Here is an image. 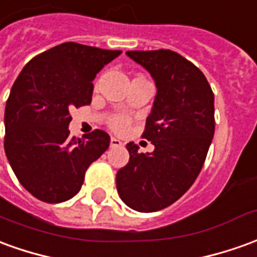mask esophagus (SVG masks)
<instances>
[{
    "label": "esophagus",
    "instance_id": "1",
    "mask_svg": "<svg viewBox=\"0 0 257 257\" xmlns=\"http://www.w3.org/2000/svg\"><path fill=\"white\" fill-rule=\"evenodd\" d=\"M123 146V143L120 141L118 139H116V137H111L110 139V147H121Z\"/></svg>",
    "mask_w": 257,
    "mask_h": 257
}]
</instances>
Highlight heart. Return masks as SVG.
I'll return each instance as SVG.
<instances>
[{
	"label": "heart",
	"instance_id": "heart-1",
	"mask_svg": "<svg viewBox=\"0 0 257 257\" xmlns=\"http://www.w3.org/2000/svg\"><path fill=\"white\" fill-rule=\"evenodd\" d=\"M110 125L111 128H114L117 132H121V130H124L125 127L128 125V118L125 117V116H116V117L111 118Z\"/></svg>",
	"mask_w": 257,
	"mask_h": 257
}]
</instances>
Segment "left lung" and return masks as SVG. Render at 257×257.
<instances>
[{"label":"left lung","instance_id":"left-lung-1","mask_svg":"<svg viewBox=\"0 0 257 257\" xmlns=\"http://www.w3.org/2000/svg\"><path fill=\"white\" fill-rule=\"evenodd\" d=\"M157 85V96L143 137L151 154L127 144L128 164L118 169L116 185L124 204L154 213L173 204L199 176L214 137V93L204 74L172 50L127 51Z\"/></svg>","mask_w":257,"mask_h":257}]
</instances>
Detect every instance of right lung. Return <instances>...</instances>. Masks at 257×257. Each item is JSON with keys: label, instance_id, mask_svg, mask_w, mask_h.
<instances>
[{"label": "right lung", "instance_id": "right-lung-1", "mask_svg": "<svg viewBox=\"0 0 257 257\" xmlns=\"http://www.w3.org/2000/svg\"><path fill=\"white\" fill-rule=\"evenodd\" d=\"M120 54L67 42L32 58L18 75L5 106L4 148L18 180L36 199L74 197L88 166L109 148L103 130L71 139L70 110L91 103L92 81Z\"/></svg>", "mask_w": 257, "mask_h": 257}]
</instances>
